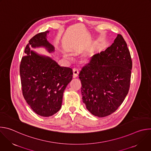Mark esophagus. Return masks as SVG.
I'll list each match as a JSON object with an SVG mask.
<instances>
[{
    "label": "esophagus",
    "instance_id": "esophagus-1",
    "mask_svg": "<svg viewBox=\"0 0 151 151\" xmlns=\"http://www.w3.org/2000/svg\"><path fill=\"white\" fill-rule=\"evenodd\" d=\"M79 75V70L77 69H73V78H76Z\"/></svg>",
    "mask_w": 151,
    "mask_h": 151
}]
</instances>
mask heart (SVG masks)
Returning a JSON list of instances; mask_svg holds the SVG:
<instances>
[{
  "mask_svg": "<svg viewBox=\"0 0 151 151\" xmlns=\"http://www.w3.org/2000/svg\"><path fill=\"white\" fill-rule=\"evenodd\" d=\"M65 57H66V58H68V56L66 55H65Z\"/></svg>",
  "mask_w": 151,
  "mask_h": 151,
  "instance_id": "1",
  "label": "heart"
}]
</instances>
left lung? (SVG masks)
Returning a JSON list of instances; mask_svg holds the SVG:
<instances>
[{
	"label": "left lung",
	"instance_id": "left-lung-1",
	"mask_svg": "<svg viewBox=\"0 0 151 151\" xmlns=\"http://www.w3.org/2000/svg\"><path fill=\"white\" fill-rule=\"evenodd\" d=\"M132 69L130 52L121 35L82 68L79 74L82 100L91 114L104 117L117 110L130 88Z\"/></svg>",
	"mask_w": 151,
	"mask_h": 151
}]
</instances>
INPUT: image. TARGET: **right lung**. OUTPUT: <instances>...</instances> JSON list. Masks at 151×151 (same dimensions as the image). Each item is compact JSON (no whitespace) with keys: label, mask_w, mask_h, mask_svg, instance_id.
I'll list each match as a JSON object with an SVG mask.
<instances>
[{"label":"right lung","mask_w":151,"mask_h":151,"mask_svg":"<svg viewBox=\"0 0 151 151\" xmlns=\"http://www.w3.org/2000/svg\"><path fill=\"white\" fill-rule=\"evenodd\" d=\"M48 31L39 33L29 41L19 66L22 92L32 109L42 116H50L61 108L63 92L72 79L71 68L60 67L50 57L30 50L44 47L49 52L54 47L47 39Z\"/></svg>","instance_id":"1"}]
</instances>
